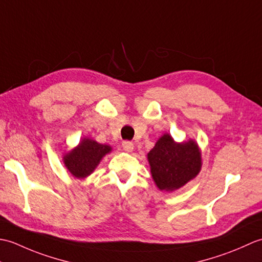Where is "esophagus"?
<instances>
[{
  "label": "esophagus",
  "instance_id": "1",
  "mask_svg": "<svg viewBox=\"0 0 262 262\" xmlns=\"http://www.w3.org/2000/svg\"><path fill=\"white\" fill-rule=\"evenodd\" d=\"M121 146H122V149H124V151H126V152H132L133 149H134V144L129 142V141L122 142Z\"/></svg>",
  "mask_w": 262,
  "mask_h": 262
}]
</instances>
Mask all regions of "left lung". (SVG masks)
<instances>
[{"mask_svg":"<svg viewBox=\"0 0 262 262\" xmlns=\"http://www.w3.org/2000/svg\"><path fill=\"white\" fill-rule=\"evenodd\" d=\"M147 159L158 188L166 191L186 185L199 173L202 166V155L196 143L177 144L169 134L160 138Z\"/></svg>","mask_w":262,"mask_h":262,"instance_id":"8db88e82","label":"left lung"}]
</instances>
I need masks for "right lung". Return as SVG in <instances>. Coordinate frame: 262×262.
I'll list each match as a JSON object with an SVG mask.
<instances>
[{"mask_svg":"<svg viewBox=\"0 0 262 262\" xmlns=\"http://www.w3.org/2000/svg\"><path fill=\"white\" fill-rule=\"evenodd\" d=\"M110 151V146L84 138L79 146L65 155L64 163L75 178H85L92 173L100 160Z\"/></svg>","mask_w":262,"mask_h":262,"instance_id":"add662e5","label":"right lung"}]
</instances>
